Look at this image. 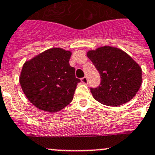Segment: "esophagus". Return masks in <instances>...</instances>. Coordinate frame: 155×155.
I'll list each match as a JSON object with an SVG mask.
<instances>
[{"label": "esophagus", "mask_w": 155, "mask_h": 155, "mask_svg": "<svg viewBox=\"0 0 155 155\" xmlns=\"http://www.w3.org/2000/svg\"><path fill=\"white\" fill-rule=\"evenodd\" d=\"M81 82H82L83 83H84V84H87V83H88L87 77L82 78V79H81Z\"/></svg>", "instance_id": "esophagus-1"}]
</instances>
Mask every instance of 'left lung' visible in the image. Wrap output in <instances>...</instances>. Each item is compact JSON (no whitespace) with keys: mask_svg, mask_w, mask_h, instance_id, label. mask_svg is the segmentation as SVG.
Masks as SVG:
<instances>
[{"mask_svg":"<svg viewBox=\"0 0 155 155\" xmlns=\"http://www.w3.org/2000/svg\"><path fill=\"white\" fill-rule=\"evenodd\" d=\"M86 55L101 76L100 86L91 89L93 98L104 105L118 107L134 98L142 83L140 65L123 50L101 46Z\"/></svg>","mask_w":155,"mask_h":155,"instance_id":"obj_1","label":"left lung"}]
</instances>
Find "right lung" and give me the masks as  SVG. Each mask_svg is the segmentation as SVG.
Listing matches in <instances>:
<instances>
[{
	"instance_id": "right-lung-1",
	"label": "right lung",
	"mask_w": 155,
	"mask_h": 155,
	"mask_svg": "<svg viewBox=\"0 0 155 155\" xmlns=\"http://www.w3.org/2000/svg\"><path fill=\"white\" fill-rule=\"evenodd\" d=\"M71 55L69 50L51 48L24 63L19 82L35 107L55 113L70 104L80 82L69 65Z\"/></svg>"
}]
</instances>
